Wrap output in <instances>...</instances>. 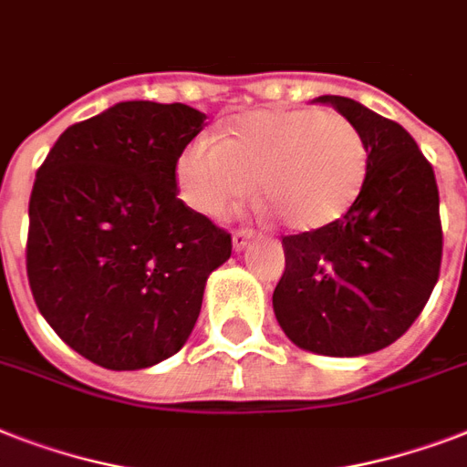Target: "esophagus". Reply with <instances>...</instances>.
<instances>
[{
	"label": "esophagus",
	"instance_id": "esophagus-1",
	"mask_svg": "<svg viewBox=\"0 0 467 467\" xmlns=\"http://www.w3.org/2000/svg\"><path fill=\"white\" fill-rule=\"evenodd\" d=\"M252 237H254V233H252V230H234L233 247L240 252V249H244L249 242H252Z\"/></svg>",
	"mask_w": 467,
	"mask_h": 467
}]
</instances>
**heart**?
Segmentation results:
<instances>
[{"instance_id": "heart-1", "label": "heart", "mask_w": 467, "mask_h": 467, "mask_svg": "<svg viewBox=\"0 0 467 467\" xmlns=\"http://www.w3.org/2000/svg\"><path fill=\"white\" fill-rule=\"evenodd\" d=\"M368 174V148L339 113L274 109L234 116L223 138L203 133L183 148L176 182L193 211L218 218L259 193L285 227L315 233L351 213Z\"/></svg>"}]
</instances>
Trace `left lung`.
I'll list each match as a JSON object with an SVG mask.
<instances>
[{
	"label": "left lung",
	"instance_id": "8db88e82",
	"mask_svg": "<svg viewBox=\"0 0 467 467\" xmlns=\"http://www.w3.org/2000/svg\"><path fill=\"white\" fill-rule=\"evenodd\" d=\"M358 128L368 174L347 218L284 237L274 312L296 347L363 356L390 347L427 306L441 269L434 167L405 128L347 97H317Z\"/></svg>",
	"mask_w": 467,
	"mask_h": 467
}]
</instances>
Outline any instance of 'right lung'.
Returning a JSON list of instances; mask_svg holds the SVG:
<instances>
[{"label":"right lung","instance_id":"add662e5","mask_svg":"<svg viewBox=\"0 0 467 467\" xmlns=\"http://www.w3.org/2000/svg\"><path fill=\"white\" fill-rule=\"evenodd\" d=\"M186 104L120 101L69 126L28 201L26 271L40 315L77 354L138 370L186 344L233 237L191 211L176 161L203 130Z\"/></svg>","mask_w":467,"mask_h":467}]
</instances>
